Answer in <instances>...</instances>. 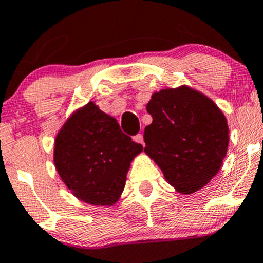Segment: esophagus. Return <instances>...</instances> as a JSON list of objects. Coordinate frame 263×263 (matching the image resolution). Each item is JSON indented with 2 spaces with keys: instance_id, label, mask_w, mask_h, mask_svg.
<instances>
[{
  "instance_id": "esophagus-1",
  "label": "esophagus",
  "mask_w": 263,
  "mask_h": 263,
  "mask_svg": "<svg viewBox=\"0 0 263 263\" xmlns=\"http://www.w3.org/2000/svg\"><path fill=\"white\" fill-rule=\"evenodd\" d=\"M134 141L135 142H139V144H141V145H145L144 144V136H142V134L135 135V136H134Z\"/></svg>"
}]
</instances>
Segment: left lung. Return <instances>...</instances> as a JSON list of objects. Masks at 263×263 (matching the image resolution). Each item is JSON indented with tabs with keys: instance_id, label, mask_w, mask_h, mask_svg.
<instances>
[{
	"instance_id": "left-lung-1",
	"label": "left lung",
	"mask_w": 263,
	"mask_h": 263,
	"mask_svg": "<svg viewBox=\"0 0 263 263\" xmlns=\"http://www.w3.org/2000/svg\"><path fill=\"white\" fill-rule=\"evenodd\" d=\"M146 110L145 151L181 193L202 188L219 172L227 155L229 129L215 103L188 86L155 92Z\"/></svg>"
}]
</instances>
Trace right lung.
<instances>
[{
  "instance_id": "add662e5",
  "label": "right lung",
  "mask_w": 263,
  "mask_h": 263,
  "mask_svg": "<svg viewBox=\"0 0 263 263\" xmlns=\"http://www.w3.org/2000/svg\"><path fill=\"white\" fill-rule=\"evenodd\" d=\"M142 145L119 128L115 118L92 102L67 119L54 141V165L79 200L115 205L126 183L132 159Z\"/></svg>"
}]
</instances>
